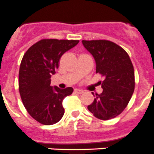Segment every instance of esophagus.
Here are the masks:
<instances>
[{"instance_id":"34e87169","label":"esophagus","mask_w":154,"mask_h":154,"mask_svg":"<svg viewBox=\"0 0 154 154\" xmlns=\"http://www.w3.org/2000/svg\"><path fill=\"white\" fill-rule=\"evenodd\" d=\"M75 92H76V93H78V94H82V93H84V91L82 90V89H75Z\"/></svg>"}]
</instances>
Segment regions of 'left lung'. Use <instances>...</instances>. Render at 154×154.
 <instances>
[{
  "instance_id": "left-lung-1",
  "label": "left lung",
  "mask_w": 154,
  "mask_h": 154,
  "mask_svg": "<svg viewBox=\"0 0 154 154\" xmlns=\"http://www.w3.org/2000/svg\"><path fill=\"white\" fill-rule=\"evenodd\" d=\"M82 42L95 59L96 73L104 77L100 82L103 92L96 94L88 109L99 119L115 118L124 110L134 92L135 79L131 60L123 48L114 42L106 40Z\"/></svg>"
}]
</instances>
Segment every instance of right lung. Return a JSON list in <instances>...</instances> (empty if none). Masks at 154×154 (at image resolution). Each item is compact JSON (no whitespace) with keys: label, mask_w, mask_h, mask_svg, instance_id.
I'll return each mask as SVG.
<instances>
[{"label":"right lung","mask_w":154,"mask_h":154,"mask_svg":"<svg viewBox=\"0 0 154 154\" xmlns=\"http://www.w3.org/2000/svg\"><path fill=\"white\" fill-rule=\"evenodd\" d=\"M77 40L43 39L29 48L23 56L19 70V92L28 113L38 123L53 125L63 116L62 100L72 93L68 87L51 85L64 53L78 44Z\"/></svg>","instance_id":"right-lung-1"}]
</instances>
